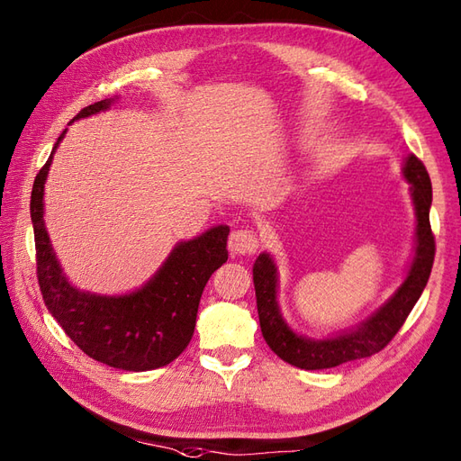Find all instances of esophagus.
<instances>
[{"instance_id":"obj_1","label":"esophagus","mask_w":461,"mask_h":461,"mask_svg":"<svg viewBox=\"0 0 461 461\" xmlns=\"http://www.w3.org/2000/svg\"><path fill=\"white\" fill-rule=\"evenodd\" d=\"M258 246H260V239H258V234H256L254 229L240 227V229L230 232V237H229L230 252L250 256L258 250Z\"/></svg>"}]
</instances>
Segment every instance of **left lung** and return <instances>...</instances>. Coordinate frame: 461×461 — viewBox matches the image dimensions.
Returning a JSON list of instances; mask_svg holds the SVG:
<instances>
[{"mask_svg":"<svg viewBox=\"0 0 461 461\" xmlns=\"http://www.w3.org/2000/svg\"><path fill=\"white\" fill-rule=\"evenodd\" d=\"M405 177L411 182L414 209H417V252L405 279L397 294L381 307L372 319L362 322L357 330L348 332L329 340H307L291 330L279 315L276 301V266L267 254H260L254 264V289L260 329L267 346L282 357L284 362L301 369H327L346 362L362 360L384 350L393 336L405 324L414 303L429 282L436 242L430 229L432 184L424 164L417 156H409L405 164Z\"/></svg>","mask_w":461,"mask_h":461,"instance_id":"1","label":"left lung"}]
</instances>
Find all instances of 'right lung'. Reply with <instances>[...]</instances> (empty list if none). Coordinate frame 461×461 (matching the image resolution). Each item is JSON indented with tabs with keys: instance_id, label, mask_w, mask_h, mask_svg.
<instances>
[{
	"instance_id": "add662e5",
	"label": "right lung",
	"mask_w": 461,
	"mask_h": 461,
	"mask_svg": "<svg viewBox=\"0 0 461 461\" xmlns=\"http://www.w3.org/2000/svg\"><path fill=\"white\" fill-rule=\"evenodd\" d=\"M111 99L84 107L70 122L107 109ZM64 132L56 140H62ZM49 156L32 184L31 221L35 230L37 279L50 315L72 342L94 360L127 372H146L174 362L194 336L201 294L211 274L227 262L229 227H215L177 244L149 284L122 297H101L74 289L62 276L42 221Z\"/></svg>"
}]
</instances>
